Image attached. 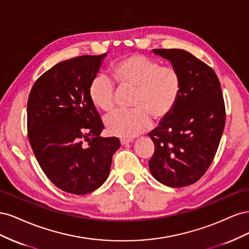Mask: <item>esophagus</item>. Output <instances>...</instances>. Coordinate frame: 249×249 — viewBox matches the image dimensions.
<instances>
[{
    "label": "esophagus",
    "instance_id": "34e87169",
    "mask_svg": "<svg viewBox=\"0 0 249 249\" xmlns=\"http://www.w3.org/2000/svg\"><path fill=\"white\" fill-rule=\"evenodd\" d=\"M133 140L132 139H120V144L122 145H127L129 143H132Z\"/></svg>",
    "mask_w": 249,
    "mask_h": 249
}]
</instances>
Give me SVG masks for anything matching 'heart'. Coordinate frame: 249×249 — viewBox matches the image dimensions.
<instances>
[{
  "mask_svg": "<svg viewBox=\"0 0 249 249\" xmlns=\"http://www.w3.org/2000/svg\"><path fill=\"white\" fill-rule=\"evenodd\" d=\"M112 74L120 88H135L132 110H118L105 118L107 132L131 139L149 129L152 117L160 122L175 109L180 93V77L176 67L160 65L155 59L131 55L112 66ZM92 105L103 112L115 107V87L106 76H96L88 90Z\"/></svg>",
  "mask_w": 249,
  "mask_h": 249,
  "instance_id": "heart-1",
  "label": "heart"
}]
</instances>
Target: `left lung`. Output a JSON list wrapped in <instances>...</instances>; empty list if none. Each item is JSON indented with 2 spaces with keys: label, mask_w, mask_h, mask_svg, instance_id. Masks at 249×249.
Instances as JSON below:
<instances>
[{
  "label": "left lung",
  "mask_w": 249,
  "mask_h": 249,
  "mask_svg": "<svg viewBox=\"0 0 249 249\" xmlns=\"http://www.w3.org/2000/svg\"><path fill=\"white\" fill-rule=\"evenodd\" d=\"M153 52L178 71L180 93L173 111L148 133L155 144L149 170L165 186H189L205 175L219 145L225 124L221 85L215 71L189 52Z\"/></svg>",
  "instance_id": "1"
}]
</instances>
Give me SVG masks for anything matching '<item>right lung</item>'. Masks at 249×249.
Returning <instances> with one entry per match:
<instances>
[{
	"mask_svg": "<svg viewBox=\"0 0 249 249\" xmlns=\"http://www.w3.org/2000/svg\"><path fill=\"white\" fill-rule=\"evenodd\" d=\"M106 56H80L56 64L37 79L28 99L33 153L51 182L71 194L100 188L120 147L118 138L100 136L104 124L88 94Z\"/></svg>",
	"mask_w": 249,
	"mask_h": 249,
	"instance_id": "obj_1",
	"label": "right lung"
}]
</instances>
